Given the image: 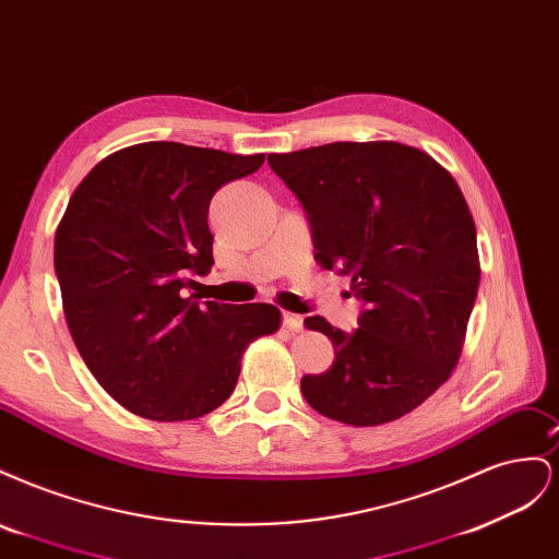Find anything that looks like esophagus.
I'll list each match as a JSON object with an SVG mask.
<instances>
[{
  "label": "esophagus",
  "instance_id": "1",
  "mask_svg": "<svg viewBox=\"0 0 559 559\" xmlns=\"http://www.w3.org/2000/svg\"><path fill=\"white\" fill-rule=\"evenodd\" d=\"M282 324L289 331H300L302 329V317L294 312H282Z\"/></svg>",
  "mask_w": 559,
  "mask_h": 559
}]
</instances>
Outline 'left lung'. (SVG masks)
<instances>
[{
  "instance_id": "1",
  "label": "left lung",
  "mask_w": 559,
  "mask_h": 559,
  "mask_svg": "<svg viewBox=\"0 0 559 559\" xmlns=\"http://www.w3.org/2000/svg\"><path fill=\"white\" fill-rule=\"evenodd\" d=\"M308 214L314 259L352 277L359 329L324 317L335 361L302 376L317 413L378 427L425 403L460 361L478 296L476 224L460 186L425 151L399 142H333L267 156Z\"/></svg>"
}]
</instances>
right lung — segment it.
<instances>
[{
  "mask_svg": "<svg viewBox=\"0 0 559 559\" xmlns=\"http://www.w3.org/2000/svg\"><path fill=\"white\" fill-rule=\"evenodd\" d=\"M265 156L144 142L99 160L56 233V275L76 349L105 392L156 421L195 419L235 389L242 352L275 333L267 302H198L214 265L207 212Z\"/></svg>",
  "mask_w": 559,
  "mask_h": 559,
  "instance_id": "right-lung-1",
  "label": "right lung"
}]
</instances>
